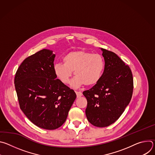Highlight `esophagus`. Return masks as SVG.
Returning a JSON list of instances; mask_svg holds the SVG:
<instances>
[{"label":"esophagus","mask_w":155,"mask_h":155,"mask_svg":"<svg viewBox=\"0 0 155 155\" xmlns=\"http://www.w3.org/2000/svg\"><path fill=\"white\" fill-rule=\"evenodd\" d=\"M75 93H76L77 97H81L83 95V94H82V93L81 91H75Z\"/></svg>","instance_id":"esophagus-1"}]
</instances>
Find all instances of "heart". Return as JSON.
Masks as SVG:
<instances>
[{"mask_svg":"<svg viewBox=\"0 0 155 155\" xmlns=\"http://www.w3.org/2000/svg\"><path fill=\"white\" fill-rule=\"evenodd\" d=\"M62 61L64 64H54L55 75L62 83L69 84L74 71V87L96 84L102 75L105 65L101 55L84 50L71 51L63 57Z\"/></svg>","mask_w":155,"mask_h":155,"instance_id":"obj_1","label":"heart"}]
</instances>
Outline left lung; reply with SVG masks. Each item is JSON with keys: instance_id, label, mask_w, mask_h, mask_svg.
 I'll use <instances>...</instances> for the list:
<instances>
[{"instance_id": "8db88e82", "label": "left lung", "mask_w": 155, "mask_h": 155, "mask_svg": "<svg viewBox=\"0 0 155 155\" xmlns=\"http://www.w3.org/2000/svg\"><path fill=\"white\" fill-rule=\"evenodd\" d=\"M105 68L100 80L83 94L86 118L91 124L107 127L115 123L129 104L134 88L130 68L115 53L102 48Z\"/></svg>"}]
</instances>
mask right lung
Returning <instances> with one entry per match:
<instances>
[{
  "instance_id": "1",
  "label": "right lung",
  "mask_w": 155,
  "mask_h": 155,
  "mask_svg": "<svg viewBox=\"0 0 155 155\" xmlns=\"http://www.w3.org/2000/svg\"><path fill=\"white\" fill-rule=\"evenodd\" d=\"M55 54L43 49L26 58L15 77L20 108L37 126L48 130L61 127L77 95L54 72Z\"/></svg>"
}]
</instances>
